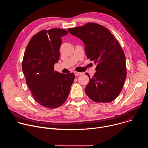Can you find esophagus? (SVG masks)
<instances>
[{
	"label": "esophagus",
	"instance_id": "obj_1",
	"mask_svg": "<svg viewBox=\"0 0 148 148\" xmlns=\"http://www.w3.org/2000/svg\"><path fill=\"white\" fill-rule=\"evenodd\" d=\"M74 73L75 74V75L76 76H78V75H81V74H83L82 73L78 72V71H74Z\"/></svg>",
	"mask_w": 148,
	"mask_h": 148
}]
</instances>
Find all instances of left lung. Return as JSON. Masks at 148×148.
Listing matches in <instances>:
<instances>
[{"mask_svg":"<svg viewBox=\"0 0 148 148\" xmlns=\"http://www.w3.org/2000/svg\"><path fill=\"white\" fill-rule=\"evenodd\" d=\"M82 40L87 57L97 64L96 73L85 88L88 97L96 102H110L120 94L126 77V60L122 47L105 27L95 23L68 29Z\"/></svg>","mask_w":148,"mask_h":148,"instance_id":"8db88e82","label":"left lung"}]
</instances>
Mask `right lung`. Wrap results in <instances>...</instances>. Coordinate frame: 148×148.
<instances>
[{"label":"right lung","mask_w":148,"mask_h":148,"mask_svg":"<svg viewBox=\"0 0 148 148\" xmlns=\"http://www.w3.org/2000/svg\"><path fill=\"white\" fill-rule=\"evenodd\" d=\"M69 32L62 29L43 30L30 39L25 52L22 70L34 100L47 108H56L65 102L75 74L54 70L59 60L61 37Z\"/></svg>","instance_id":"obj_1"}]
</instances>
